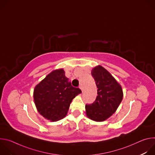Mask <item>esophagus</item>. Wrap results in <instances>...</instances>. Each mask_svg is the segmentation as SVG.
I'll return each instance as SVG.
<instances>
[{"instance_id":"1","label":"esophagus","mask_w":155,"mask_h":155,"mask_svg":"<svg viewBox=\"0 0 155 155\" xmlns=\"http://www.w3.org/2000/svg\"><path fill=\"white\" fill-rule=\"evenodd\" d=\"M79 87H80V89L81 90V91H82V92H83V90H84V89H83V87L81 85H80Z\"/></svg>"}]
</instances>
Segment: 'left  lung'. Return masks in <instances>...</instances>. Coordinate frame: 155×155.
Masks as SVG:
<instances>
[{
    "instance_id": "left-lung-1",
    "label": "left lung",
    "mask_w": 155,
    "mask_h": 155,
    "mask_svg": "<svg viewBox=\"0 0 155 155\" xmlns=\"http://www.w3.org/2000/svg\"><path fill=\"white\" fill-rule=\"evenodd\" d=\"M97 96L95 101L85 105L86 116L95 121H103L111 117L122 101L123 93L121 85L101 65L93 69Z\"/></svg>"
}]
</instances>
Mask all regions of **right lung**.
Returning <instances> with one entry per match:
<instances>
[{
  "label": "right lung",
  "mask_w": 155,
  "mask_h": 155,
  "mask_svg": "<svg viewBox=\"0 0 155 155\" xmlns=\"http://www.w3.org/2000/svg\"><path fill=\"white\" fill-rule=\"evenodd\" d=\"M81 91L73 87L63 69L52 71L34 88V99L38 112L44 118L57 121L68 114L71 103Z\"/></svg>",
  "instance_id": "1"
}]
</instances>
